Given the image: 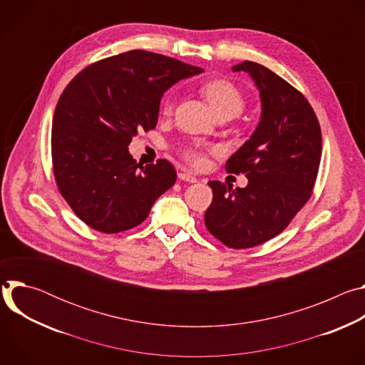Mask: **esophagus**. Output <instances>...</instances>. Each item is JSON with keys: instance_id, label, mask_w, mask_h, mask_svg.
<instances>
[{"instance_id": "34e87169", "label": "esophagus", "mask_w": 365, "mask_h": 365, "mask_svg": "<svg viewBox=\"0 0 365 365\" xmlns=\"http://www.w3.org/2000/svg\"><path fill=\"white\" fill-rule=\"evenodd\" d=\"M178 176H179L180 180H185V182H189V183H196L197 182V179L193 175H190L189 172H185V170H180Z\"/></svg>"}]
</instances>
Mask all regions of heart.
Masks as SVG:
<instances>
[{"label": "heart", "mask_w": 365, "mask_h": 365, "mask_svg": "<svg viewBox=\"0 0 365 365\" xmlns=\"http://www.w3.org/2000/svg\"><path fill=\"white\" fill-rule=\"evenodd\" d=\"M202 95L211 103L220 118H234L240 115L247 106L244 93L228 79H212L200 86ZM175 107V101L170 95L163 99V113L170 115ZM212 147L200 143H189L179 148L180 158L190 166L199 169L206 165L207 154Z\"/></svg>", "instance_id": "obj_1"}]
</instances>
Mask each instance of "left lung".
I'll return each instance as SVG.
<instances>
[{
  "label": "left lung",
  "instance_id": "left-lung-1",
  "mask_svg": "<svg viewBox=\"0 0 365 365\" xmlns=\"http://www.w3.org/2000/svg\"><path fill=\"white\" fill-rule=\"evenodd\" d=\"M234 72H248L259 89L262 121L250 140L228 159V173L245 175L248 185L232 189L218 180L205 225L224 245L251 248L279 235L314 193L322 133L304 95L263 65L244 61Z\"/></svg>",
  "mask_w": 365,
  "mask_h": 365
}]
</instances>
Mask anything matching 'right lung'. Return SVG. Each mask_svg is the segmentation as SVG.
Segmentation results:
<instances>
[{"label":"right lung","instance_id":"obj_1","mask_svg":"<svg viewBox=\"0 0 365 365\" xmlns=\"http://www.w3.org/2000/svg\"><path fill=\"white\" fill-rule=\"evenodd\" d=\"M203 72L147 50H130L81 71L63 89L51 127L61 195L88 227L118 234L140 225L176 182L173 165H140L128 144L158 125L163 93Z\"/></svg>","mask_w":365,"mask_h":365}]
</instances>
